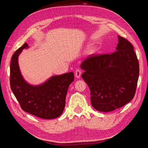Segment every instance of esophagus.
Wrapping results in <instances>:
<instances>
[{
	"mask_svg": "<svg viewBox=\"0 0 148 148\" xmlns=\"http://www.w3.org/2000/svg\"><path fill=\"white\" fill-rule=\"evenodd\" d=\"M81 74H82L81 70L79 69H77V70H76V71H75V77H76V78H79L80 77V76H81Z\"/></svg>",
	"mask_w": 148,
	"mask_h": 148,
	"instance_id": "1",
	"label": "esophagus"
}]
</instances>
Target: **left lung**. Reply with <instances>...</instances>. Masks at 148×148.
Returning a JSON list of instances; mask_svg holds the SVG:
<instances>
[{"label":"left lung","mask_w":148,"mask_h":148,"mask_svg":"<svg viewBox=\"0 0 148 148\" xmlns=\"http://www.w3.org/2000/svg\"><path fill=\"white\" fill-rule=\"evenodd\" d=\"M116 51L92 54L82 62V78L91 91L92 107L110 112L130 102L135 95L139 62L132 44L120 36Z\"/></svg>","instance_id":"left-lung-1"}]
</instances>
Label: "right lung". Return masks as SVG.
<instances>
[{"mask_svg":"<svg viewBox=\"0 0 148 148\" xmlns=\"http://www.w3.org/2000/svg\"><path fill=\"white\" fill-rule=\"evenodd\" d=\"M28 44L15 52L10 63V88L21 108L30 114L44 119L57 118L65 108V97L69 85L74 81L73 72L52 77L38 86L26 83L21 75L18 57Z\"/></svg>","mask_w":148,"mask_h":148,"instance_id":"add662e5","label":"right lung"}]
</instances>
